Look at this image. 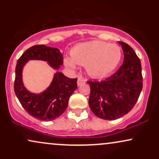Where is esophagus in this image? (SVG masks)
I'll return each instance as SVG.
<instances>
[{
    "instance_id": "obj_1",
    "label": "esophagus",
    "mask_w": 159,
    "mask_h": 159,
    "mask_svg": "<svg viewBox=\"0 0 159 159\" xmlns=\"http://www.w3.org/2000/svg\"><path fill=\"white\" fill-rule=\"evenodd\" d=\"M84 82H85V81H84V78H82V77H78V81H77V83H78V86L81 85V84L84 83Z\"/></svg>"
}]
</instances>
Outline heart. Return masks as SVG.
Segmentation results:
<instances>
[{"instance_id": "1", "label": "heart", "mask_w": 159, "mask_h": 159, "mask_svg": "<svg viewBox=\"0 0 159 159\" xmlns=\"http://www.w3.org/2000/svg\"><path fill=\"white\" fill-rule=\"evenodd\" d=\"M72 58L66 57L65 64L75 68L76 63L86 65L87 72L95 78L106 76L119 65L122 50L117 45L93 40L76 45L71 51Z\"/></svg>"}]
</instances>
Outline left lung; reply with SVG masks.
I'll list each match as a JSON object with an SVG mask.
<instances>
[{
    "label": "left lung",
    "instance_id": "1",
    "mask_svg": "<svg viewBox=\"0 0 159 159\" xmlns=\"http://www.w3.org/2000/svg\"><path fill=\"white\" fill-rule=\"evenodd\" d=\"M120 43L124 54L120 69L105 80L87 81L91 111L103 120H116L128 114L138 102L143 87L139 57L132 47L123 42Z\"/></svg>",
    "mask_w": 159,
    "mask_h": 159
}]
</instances>
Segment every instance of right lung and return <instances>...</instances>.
I'll list each match as a JSON object with an SVG mask.
<instances>
[{"instance_id": "1", "label": "right lung", "mask_w": 159, "mask_h": 159, "mask_svg": "<svg viewBox=\"0 0 159 159\" xmlns=\"http://www.w3.org/2000/svg\"><path fill=\"white\" fill-rule=\"evenodd\" d=\"M29 60H41L48 62L57 69L63 65V55L59 49L36 45L27 49L18 60L16 66L14 90L25 110L32 116L50 121L61 116L67 106L69 97L77 88V78H69L62 72H57L50 87L40 94L28 92L21 79L22 68Z\"/></svg>"}]
</instances>
